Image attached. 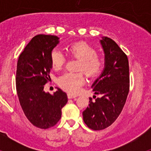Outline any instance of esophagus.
<instances>
[{"label":"esophagus","mask_w":151,"mask_h":151,"mask_svg":"<svg viewBox=\"0 0 151 151\" xmlns=\"http://www.w3.org/2000/svg\"><path fill=\"white\" fill-rule=\"evenodd\" d=\"M76 96H74L71 94H68V98L69 99H73V98H76Z\"/></svg>","instance_id":"34e87169"}]
</instances>
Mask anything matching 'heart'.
I'll return each instance as SVG.
<instances>
[{
	"mask_svg": "<svg viewBox=\"0 0 151 151\" xmlns=\"http://www.w3.org/2000/svg\"><path fill=\"white\" fill-rule=\"evenodd\" d=\"M68 53L71 57L80 59L78 69L85 72L91 78L97 76L103 70L104 60L97 54L94 46L85 41H78L69 45ZM50 63L53 69H60L66 63V57L59 49H54L50 53ZM58 85L70 94H76L85 83L82 73H66L60 76L57 80Z\"/></svg>",
	"mask_w": 151,
	"mask_h": 151,
	"instance_id": "obj_1",
	"label": "heart"
}]
</instances>
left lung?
<instances>
[{"instance_id":"8db88e82","label":"left lung","mask_w":151,"mask_h":151,"mask_svg":"<svg viewBox=\"0 0 151 151\" xmlns=\"http://www.w3.org/2000/svg\"><path fill=\"white\" fill-rule=\"evenodd\" d=\"M105 54V67L91 85L101 97L92 101L84 110L83 120L93 130H103L111 125L120 115L129 91V66L126 54L113 39L101 40Z\"/></svg>"}]
</instances>
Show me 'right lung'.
<instances>
[{"label": "right lung", "instance_id": "obj_1", "mask_svg": "<svg viewBox=\"0 0 151 151\" xmlns=\"http://www.w3.org/2000/svg\"><path fill=\"white\" fill-rule=\"evenodd\" d=\"M56 35H38L19 57L16 76L17 95L26 118L35 127L51 128L61 118L67 95L60 88L54 94L44 91L50 78V53L59 43Z\"/></svg>", "mask_w": 151, "mask_h": 151}]
</instances>
